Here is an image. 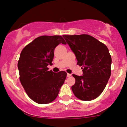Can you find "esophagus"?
Returning a JSON list of instances; mask_svg holds the SVG:
<instances>
[{
  "instance_id": "obj_1",
  "label": "esophagus",
  "mask_w": 127,
  "mask_h": 127,
  "mask_svg": "<svg viewBox=\"0 0 127 127\" xmlns=\"http://www.w3.org/2000/svg\"><path fill=\"white\" fill-rule=\"evenodd\" d=\"M67 77H70L71 76V74L67 73Z\"/></svg>"
}]
</instances>
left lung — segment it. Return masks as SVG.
Here are the masks:
<instances>
[{
  "label": "left lung",
  "instance_id": "obj_1",
  "mask_svg": "<svg viewBox=\"0 0 127 127\" xmlns=\"http://www.w3.org/2000/svg\"><path fill=\"white\" fill-rule=\"evenodd\" d=\"M78 63L82 66V76L73 74L75 84L72 87L74 95L84 101L98 97L105 88L111 75L112 58L104 43L88 34L63 35Z\"/></svg>",
  "mask_w": 127,
  "mask_h": 127
}]
</instances>
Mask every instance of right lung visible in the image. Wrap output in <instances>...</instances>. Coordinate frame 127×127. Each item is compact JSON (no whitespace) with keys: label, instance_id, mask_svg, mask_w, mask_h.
Here are the masks:
<instances>
[{"label":"right lung","instance_id":"obj_1","mask_svg":"<svg viewBox=\"0 0 127 127\" xmlns=\"http://www.w3.org/2000/svg\"><path fill=\"white\" fill-rule=\"evenodd\" d=\"M66 44L61 36H41L26 45L18 62L20 81L28 96L39 104H48L57 97L67 73L49 71L55 48Z\"/></svg>","mask_w":127,"mask_h":127}]
</instances>
